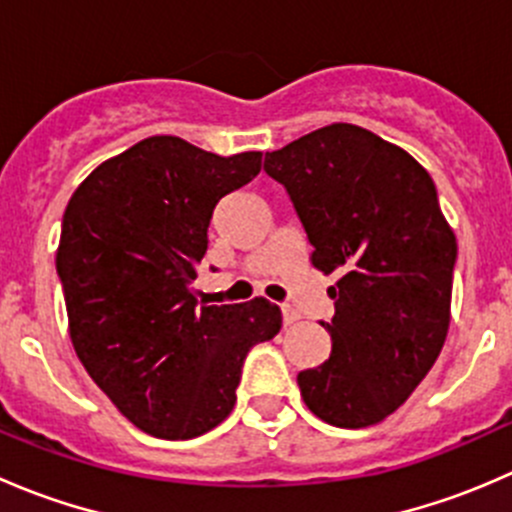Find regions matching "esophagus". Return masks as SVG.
<instances>
[{"label":"esophagus","instance_id":"34e87169","mask_svg":"<svg viewBox=\"0 0 512 512\" xmlns=\"http://www.w3.org/2000/svg\"><path fill=\"white\" fill-rule=\"evenodd\" d=\"M297 319H302V314H299L297 309L292 307V304H282V322H285L289 327V324H294Z\"/></svg>","mask_w":512,"mask_h":512}]
</instances>
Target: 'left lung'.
Here are the masks:
<instances>
[{
	"label": "left lung",
	"instance_id": "left-lung-1",
	"mask_svg": "<svg viewBox=\"0 0 512 512\" xmlns=\"http://www.w3.org/2000/svg\"><path fill=\"white\" fill-rule=\"evenodd\" d=\"M312 242V265L337 277L332 354L299 371L307 409L339 428L394 414L431 371L451 324L456 235L436 185L404 148L352 123L317 128L265 156Z\"/></svg>",
	"mask_w": 512,
	"mask_h": 512
}]
</instances>
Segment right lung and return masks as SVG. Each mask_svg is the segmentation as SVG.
Instances as JSON below:
<instances>
[{"mask_svg":"<svg viewBox=\"0 0 512 512\" xmlns=\"http://www.w3.org/2000/svg\"><path fill=\"white\" fill-rule=\"evenodd\" d=\"M260 165V151L223 158L151 136L103 160L66 205L56 272L71 344L113 406L156 438L223 423L247 352L282 327L265 297L198 304L193 289L215 205Z\"/></svg>","mask_w":512,"mask_h":512,"instance_id":"add662e5","label":"right lung"}]
</instances>
